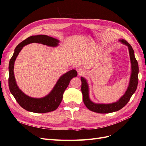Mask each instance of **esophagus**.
<instances>
[{
	"label": "esophagus",
	"instance_id": "1",
	"mask_svg": "<svg viewBox=\"0 0 146 146\" xmlns=\"http://www.w3.org/2000/svg\"><path fill=\"white\" fill-rule=\"evenodd\" d=\"M77 72H78V74H79V75H82V74H83L84 72H83V70L82 69H78V70H77Z\"/></svg>",
	"mask_w": 146,
	"mask_h": 146
}]
</instances>
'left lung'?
Masks as SVG:
<instances>
[{
    "label": "left lung",
    "instance_id": "left-lung-1",
    "mask_svg": "<svg viewBox=\"0 0 146 146\" xmlns=\"http://www.w3.org/2000/svg\"><path fill=\"white\" fill-rule=\"evenodd\" d=\"M122 43L127 45L129 47V54L130 57V61L131 64V74L130 79L129 85L127 88L125 94L119 99L116 102L112 104H96L92 102L90 100L89 97V88L86 80L83 77H81L82 81V92L83 94V102L88 109L92 111L98 113H109L114 111H117L118 110L122 108L126 104L129 102L131 97L135 92L138 83V72L139 68L138 61L136 60L134 50L130 44L125 39H121L119 40Z\"/></svg>",
    "mask_w": 146,
    "mask_h": 146
}]
</instances>
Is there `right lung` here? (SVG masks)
Listing matches in <instances>:
<instances>
[{"instance_id":"add662e5","label":"right lung","mask_w":146,"mask_h":146,"mask_svg":"<svg viewBox=\"0 0 146 146\" xmlns=\"http://www.w3.org/2000/svg\"><path fill=\"white\" fill-rule=\"evenodd\" d=\"M33 42L41 43L50 47H56L58 45L59 40L47 35H39L31 36L19 44L15 48L14 54L9 63L8 86L11 93L14 96L17 102L25 110L36 113L50 112L58 107L62 100L65 90L68 86L70 80L73 77H77V72L76 70L72 69L61 76L50 93L44 98H33L25 94L16 84L13 70L14 64L17 56L23 47Z\"/></svg>"}]
</instances>
